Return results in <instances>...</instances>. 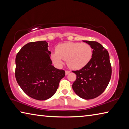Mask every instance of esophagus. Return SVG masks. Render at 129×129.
I'll return each mask as SVG.
<instances>
[{
	"label": "esophagus",
	"instance_id": "esophagus-1",
	"mask_svg": "<svg viewBox=\"0 0 129 129\" xmlns=\"http://www.w3.org/2000/svg\"><path fill=\"white\" fill-rule=\"evenodd\" d=\"M69 73H70V71H65V75H68Z\"/></svg>",
	"mask_w": 129,
	"mask_h": 129
}]
</instances>
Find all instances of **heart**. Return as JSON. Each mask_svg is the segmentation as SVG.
<instances>
[{
    "instance_id": "1",
    "label": "heart",
    "mask_w": 129,
    "mask_h": 129,
    "mask_svg": "<svg viewBox=\"0 0 129 129\" xmlns=\"http://www.w3.org/2000/svg\"><path fill=\"white\" fill-rule=\"evenodd\" d=\"M93 55V49L89 44L65 43L58 45L56 52L52 53V59L57 65H61L62 60L71 69L82 68L90 61Z\"/></svg>"
}]
</instances>
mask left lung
<instances>
[{
  "mask_svg": "<svg viewBox=\"0 0 129 129\" xmlns=\"http://www.w3.org/2000/svg\"><path fill=\"white\" fill-rule=\"evenodd\" d=\"M93 49L91 60L79 71H73L77 78L72 85L76 94L85 100L97 97L108 86L112 76V66L107 50L97 41L84 40Z\"/></svg>",
  "mask_w": 129,
  "mask_h": 129,
  "instance_id": "1",
  "label": "left lung"
}]
</instances>
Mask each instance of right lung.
<instances>
[{"instance_id":"right-lung-1","label":"right lung","mask_w":129,"mask_h":129,"mask_svg":"<svg viewBox=\"0 0 129 129\" xmlns=\"http://www.w3.org/2000/svg\"><path fill=\"white\" fill-rule=\"evenodd\" d=\"M45 41L30 42L17 53L15 62V77L26 94L37 100H45L53 96L65 71L52 65Z\"/></svg>"}]
</instances>
